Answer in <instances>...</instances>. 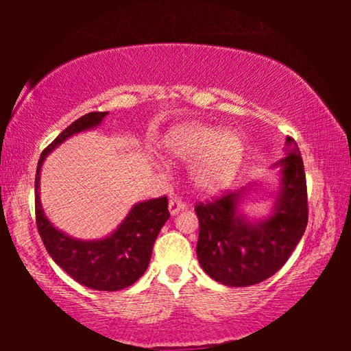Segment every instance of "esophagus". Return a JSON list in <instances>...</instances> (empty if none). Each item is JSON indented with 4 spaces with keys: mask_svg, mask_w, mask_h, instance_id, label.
Masks as SVG:
<instances>
[{
    "mask_svg": "<svg viewBox=\"0 0 351 351\" xmlns=\"http://www.w3.org/2000/svg\"><path fill=\"white\" fill-rule=\"evenodd\" d=\"M186 203H182L180 198H171L170 203H169V210H170V215H176V213H180L181 210L186 209Z\"/></svg>",
    "mask_w": 351,
    "mask_h": 351,
    "instance_id": "1",
    "label": "esophagus"
}]
</instances>
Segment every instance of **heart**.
I'll return each mask as SVG.
<instances>
[{"mask_svg":"<svg viewBox=\"0 0 351 351\" xmlns=\"http://www.w3.org/2000/svg\"><path fill=\"white\" fill-rule=\"evenodd\" d=\"M170 158L190 161V181L199 192L213 193L224 189L239 173L245 158V141L235 130L201 122H186L170 128L162 138Z\"/></svg>","mask_w":351,"mask_h":351,"instance_id":"1","label":"heart"}]
</instances>
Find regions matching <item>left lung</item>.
Instances as JSON below:
<instances>
[{
  "label": "left lung",
  "mask_w": 351,
  "mask_h": 351,
  "mask_svg": "<svg viewBox=\"0 0 351 351\" xmlns=\"http://www.w3.org/2000/svg\"><path fill=\"white\" fill-rule=\"evenodd\" d=\"M277 169V187L266 217L251 218L243 201L252 184L195 207L199 219L197 255L201 268L226 287H251L287 263L308 223L304 161L293 138Z\"/></svg>",
  "instance_id": "1"
}]
</instances>
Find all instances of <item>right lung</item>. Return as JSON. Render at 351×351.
Masks as SVG:
<instances>
[{"label":"right lung","mask_w":351,"mask_h":351,"mask_svg":"<svg viewBox=\"0 0 351 351\" xmlns=\"http://www.w3.org/2000/svg\"><path fill=\"white\" fill-rule=\"evenodd\" d=\"M108 111L88 112L63 130L41 153L35 175V215L46 251L77 283L96 291H119L133 285L150 263L153 245L167 221V197L136 203L123 221L104 239L80 240L57 229L40 201V175L47 154L73 136L97 128Z\"/></svg>","instance_id":"right-lung-1"}]
</instances>
